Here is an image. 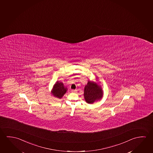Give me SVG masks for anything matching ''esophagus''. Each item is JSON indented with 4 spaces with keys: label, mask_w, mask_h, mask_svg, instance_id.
<instances>
[{
    "label": "esophagus",
    "mask_w": 153,
    "mask_h": 153,
    "mask_svg": "<svg viewBox=\"0 0 153 153\" xmlns=\"http://www.w3.org/2000/svg\"><path fill=\"white\" fill-rule=\"evenodd\" d=\"M71 91L72 92H76L77 91V90H76V89H75V90H72Z\"/></svg>",
    "instance_id": "1"
}]
</instances>
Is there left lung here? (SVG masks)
Wrapping results in <instances>:
<instances>
[{
    "label": "left lung",
    "mask_w": 153,
    "mask_h": 153,
    "mask_svg": "<svg viewBox=\"0 0 153 153\" xmlns=\"http://www.w3.org/2000/svg\"><path fill=\"white\" fill-rule=\"evenodd\" d=\"M103 95L104 93L100 85L92 81H88L87 84L85 85L83 94L85 102L92 104L102 100Z\"/></svg>",
    "instance_id": "obj_1"
}]
</instances>
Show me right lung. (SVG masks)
Returning a JSON list of instances; mask_svg holds the SVG:
<instances>
[{
  "label": "right lung",
  "mask_w": 153,
  "mask_h": 153,
  "mask_svg": "<svg viewBox=\"0 0 153 153\" xmlns=\"http://www.w3.org/2000/svg\"><path fill=\"white\" fill-rule=\"evenodd\" d=\"M67 90L68 88L64 85L63 83L57 81L53 85L51 91V94L55 98L61 99L65 95Z\"/></svg>",
  "instance_id": "1"
}]
</instances>
